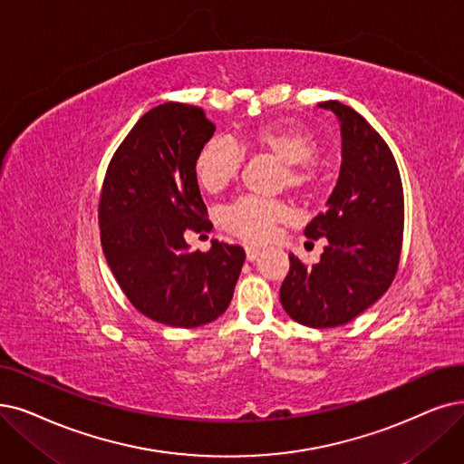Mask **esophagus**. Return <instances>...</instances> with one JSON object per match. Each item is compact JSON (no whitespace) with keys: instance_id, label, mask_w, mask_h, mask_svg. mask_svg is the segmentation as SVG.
Returning <instances> with one entry per match:
<instances>
[{"instance_id":"esophagus-1","label":"esophagus","mask_w":464,"mask_h":464,"mask_svg":"<svg viewBox=\"0 0 464 464\" xmlns=\"http://www.w3.org/2000/svg\"><path fill=\"white\" fill-rule=\"evenodd\" d=\"M261 255V249H256V247H246V256H247V261H255V258Z\"/></svg>"}]
</instances>
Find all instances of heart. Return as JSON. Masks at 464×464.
Masks as SVG:
<instances>
[{
    "label": "heart",
    "instance_id": "b5f03b06",
    "mask_svg": "<svg viewBox=\"0 0 464 464\" xmlns=\"http://www.w3.org/2000/svg\"><path fill=\"white\" fill-rule=\"evenodd\" d=\"M249 152L268 154L282 161V184L296 194L310 196L320 187V169L314 158L318 154V140L301 125H266L244 137ZM244 156L239 148L227 139H211L203 144L194 158V177L201 190L218 194L237 179ZM287 218V209L280 201L244 196L220 211V222L230 234L246 242L263 244L274 228Z\"/></svg>",
    "mask_w": 464,
    "mask_h": 464
}]
</instances>
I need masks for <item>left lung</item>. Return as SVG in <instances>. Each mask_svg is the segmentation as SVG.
Wrapping results in <instances>:
<instances>
[{
  "label": "left lung",
  "mask_w": 464,
  "mask_h": 464,
  "mask_svg": "<svg viewBox=\"0 0 464 464\" xmlns=\"http://www.w3.org/2000/svg\"><path fill=\"white\" fill-rule=\"evenodd\" d=\"M341 121L343 163L337 187L304 228L325 237L320 263L306 266L289 255L280 301L289 316L308 327L344 325L372 306L394 282L403 242V187L384 139L356 110L327 101Z\"/></svg>",
  "instance_id": "left-lung-1"
}]
</instances>
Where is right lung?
<instances>
[{"label":"right lung","instance_id":"right-lung-1","mask_svg":"<svg viewBox=\"0 0 464 464\" xmlns=\"http://www.w3.org/2000/svg\"><path fill=\"white\" fill-rule=\"evenodd\" d=\"M213 133L198 106L148 110L110 160L101 188V244L110 270L129 303L171 327L217 320L246 261L239 246L213 239L201 253L184 239L213 227L194 177V158Z\"/></svg>","mask_w":464,"mask_h":464}]
</instances>
